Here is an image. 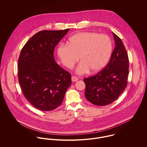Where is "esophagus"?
Here are the masks:
<instances>
[{"instance_id":"esophagus-1","label":"esophagus","mask_w":147,"mask_h":147,"mask_svg":"<svg viewBox=\"0 0 147 147\" xmlns=\"http://www.w3.org/2000/svg\"><path fill=\"white\" fill-rule=\"evenodd\" d=\"M71 80H72V81L73 82H77L78 80V79L76 77H75V76H72Z\"/></svg>"}]
</instances>
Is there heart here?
Masks as SVG:
<instances>
[{
  "label": "heart",
  "mask_w": 147,
  "mask_h": 147,
  "mask_svg": "<svg viewBox=\"0 0 147 147\" xmlns=\"http://www.w3.org/2000/svg\"><path fill=\"white\" fill-rule=\"evenodd\" d=\"M113 50L110 37L95 32L78 33L69 38V44L60 43L57 48L59 59L65 67L71 68L80 59L76 73L85 74L90 70L96 73L108 63Z\"/></svg>",
  "instance_id": "1"
}]
</instances>
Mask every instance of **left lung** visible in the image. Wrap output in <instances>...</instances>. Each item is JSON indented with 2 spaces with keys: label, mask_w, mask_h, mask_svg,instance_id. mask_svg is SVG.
Segmentation results:
<instances>
[{
  "label": "left lung",
  "mask_w": 147,
  "mask_h": 147,
  "mask_svg": "<svg viewBox=\"0 0 147 147\" xmlns=\"http://www.w3.org/2000/svg\"><path fill=\"white\" fill-rule=\"evenodd\" d=\"M115 47L104 69L97 75L84 79L85 97L95 105L105 106L114 102L125 89L127 84L129 63L125 46L113 33Z\"/></svg>",
  "instance_id": "obj_1"
}]
</instances>
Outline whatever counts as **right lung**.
<instances>
[{"label":"right lung","mask_w":147,"mask_h":147,"mask_svg":"<svg viewBox=\"0 0 147 147\" xmlns=\"http://www.w3.org/2000/svg\"><path fill=\"white\" fill-rule=\"evenodd\" d=\"M69 30L40 31L21 50L19 82L25 98L40 110L51 111L61 105L71 84V74L54 58L55 47Z\"/></svg>","instance_id":"add662e5"}]
</instances>
